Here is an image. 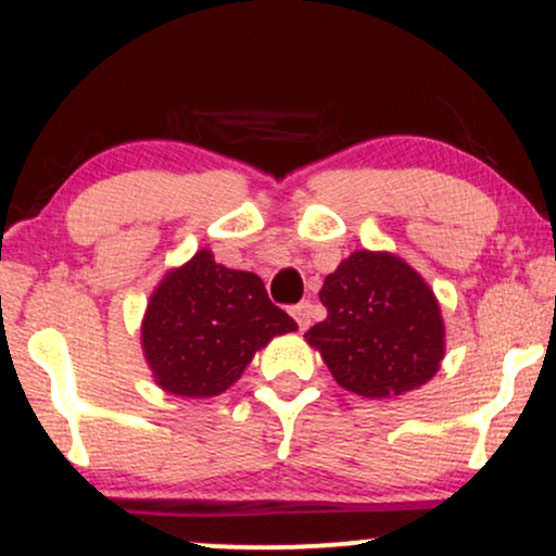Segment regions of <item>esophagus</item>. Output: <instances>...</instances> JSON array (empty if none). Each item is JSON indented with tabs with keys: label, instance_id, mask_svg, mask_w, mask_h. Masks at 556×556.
I'll use <instances>...</instances> for the list:
<instances>
[{
	"label": "esophagus",
	"instance_id": "obj_1",
	"mask_svg": "<svg viewBox=\"0 0 556 556\" xmlns=\"http://www.w3.org/2000/svg\"><path fill=\"white\" fill-rule=\"evenodd\" d=\"M291 316L295 318V324H299V329L306 331L311 321H314V306H311L308 301H301L299 306L291 308Z\"/></svg>",
	"mask_w": 556,
	"mask_h": 556
}]
</instances>
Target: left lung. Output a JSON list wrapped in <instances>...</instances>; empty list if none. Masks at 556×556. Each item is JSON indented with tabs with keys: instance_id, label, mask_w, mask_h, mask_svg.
Returning <instances> with one entry per match:
<instances>
[{
	"instance_id": "left-lung-1",
	"label": "left lung",
	"mask_w": 556,
	"mask_h": 556,
	"mask_svg": "<svg viewBox=\"0 0 556 556\" xmlns=\"http://www.w3.org/2000/svg\"><path fill=\"white\" fill-rule=\"evenodd\" d=\"M329 311L303 333L339 387L369 400L420 390L445 356L440 303L420 273L387 250H354L324 280Z\"/></svg>"
}]
</instances>
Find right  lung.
<instances>
[{
	"label": "right lung",
	"instance_id": "1",
	"mask_svg": "<svg viewBox=\"0 0 556 556\" xmlns=\"http://www.w3.org/2000/svg\"><path fill=\"white\" fill-rule=\"evenodd\" d=\"M299 329L255 273L215 263L210 248L166 270L149 295L141 349L151 377L185 400L217 397L270 339Z\"/></svg>",
	"mask_w": 556,
	"mask_h": 556
}]
</instances>
